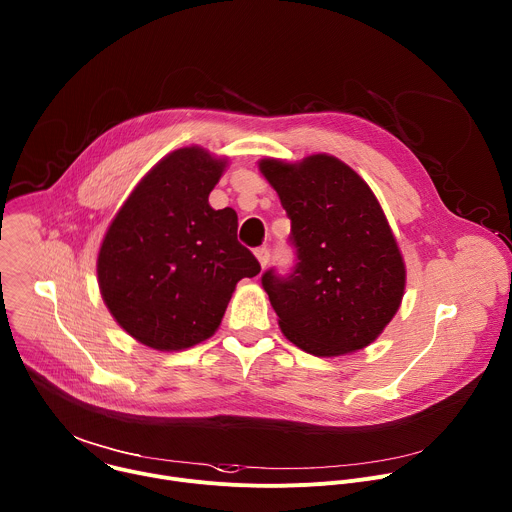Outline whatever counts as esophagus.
I'll return each mask as SVG.
<instances>
[{
  "mask_svg": "<svg viewBox=\"0 0 512 512\" xmlns=\"http://www.w3.org/2000/svg\"><path fill=\"white\" fill-rule=\"evenodd\" d=\"M255 257H257V261L261 263V267H265L267 263H269V249L267 247H259V249H255Z\"/></svg>",
  "mask_w": 512,
  "mask_h": 512,
  "instance_id": "esophagus-1",
  "label": "esophagus"
}]
</instances>
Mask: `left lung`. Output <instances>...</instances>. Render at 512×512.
<instances>
[{"label": "left lung", "mask_w": 512, "mask_h": 512, "mask_svg": "<svg viewBox=\"0 0 512 512\" xmlns=\"http://www.w3.org/2000/svg\"><path fill=\"white\" fill-rule=\"evenodd\" d=\"M291 219V273L261 283L291 344L331 358L370 346L396 315L406 267L366 181L329 154L259 162Z\"/></svg>", "instance_id": "left-lung-1"}]
</instances>
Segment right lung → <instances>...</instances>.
I'll return each mask as SVG.
<instances>
[{"label": "right lung", "mask_w": 512, "mask_h": 512, "mask_svg": "<svg viewBox=\"0 0 512 512\" xmlns=\"http://www.w3.org/2000/svg\"><path fill=\"white\" fill-rule=\"evenodd\" d=\"M225 160L187 146L164 156L110 223L98 285L118 325L140 344L177 352L211 337L235 285L261 271L237 241V213L209 195Z\"/></svg>", "instance_id": "add662e5"}]
</instances>
